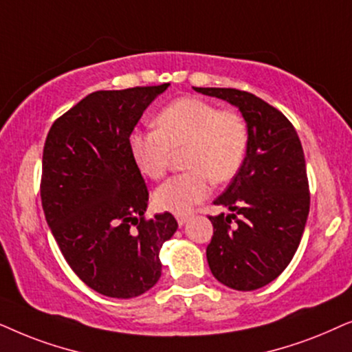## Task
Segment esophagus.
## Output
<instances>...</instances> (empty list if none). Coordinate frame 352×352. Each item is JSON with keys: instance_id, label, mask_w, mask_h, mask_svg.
I'll return each mask as SVG.
<instances>
[{"instance_id": "obj_1", "label": "esophagus", "mask_w": 352, "mask_h": 352, "mask_svg": "<svg viewBox=\"0 0 352 352\" xmlns=\"http://www.w3.org/2000/svg\"><path fill=\"white\" fill-rule=\"evenodd\" d=\"M173 215H175L177 223H179L180 227H182V225H185V223H186V220H188V214H184V212H175Z\"/></svg>"}]
</instances>
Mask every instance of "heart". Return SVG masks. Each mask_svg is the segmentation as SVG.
I'll return each instance as SVG.
<instances>
[{"label": "heart", "instance_id": "1", "mask_svg": "<svg viewBox=\"0 0 352 352\" xmlns=\"http://www.w3.org/2000/svg\"><path fill=\"white\" fill-rule=\"evenodd\" d=\"M156 130H137L129 146L140 172L153 180L166 175L173 153L184 151L188 170L168 179L154 193L157 208L188 212L209 195L212 180L225 184L245 162L250 130L240 112L185 96L168 102L154 119Z\"/></svg>", "mask_w": 352, "mask_h": 352}]
</instances>
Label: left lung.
I'll list each match as a JSON object with an SVG mask.
<instances>
[{
    "instance_id": "left-lung-1",
    "label": "left lung",
    "mask_w": 352,
    "mask_h": 352,
    "mask_svg": "<svg viewBox=\"0 0 352 352\" xmlns=\"http://www.w3.org/2000/svg\"><path fill=\"white\" fill-rule=\"evenodd\" d=\"M235 104L250 130L240 172L214 201L230 215H209L214 235L206 250L210 272L225 287L252 292L292 262L311 206L304 151L293 124L252 93L195 88Z\"/></svg>"
}]
</instances>
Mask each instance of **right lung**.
Here are the masks:
<instances>
[{
	"mask_svg": "<svg viewBox=\"0 0 352 352\" xmlns=\"http://www.w3.org/2000/svg\"><path fill=\"white\" fill-rule=\"evenodd\" d=\"M168 83L95 91L51 125L40 196L51 233L87 287L129 299L161 277L159 252L177 230L170 212L144 215L149 191L129 138Z\"/></svg>",
	"mask_w": 352,
	"mask_h": 352,
	"instance_id": "add662e5",
	"label": "right lung"
}]
</instances>
